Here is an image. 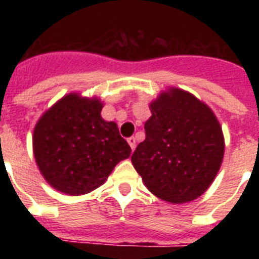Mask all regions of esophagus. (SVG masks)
<instances>
[{
  "label": "esophagus",
  "mask_w": 259,
  "mask_h": 259,
  "mask_svg": "<svg viewBox=\"0 0 259 259\" xmlns=\"http://www.w3.org/2000/svg\"><path fill=\"white\" fill-rule=\"evenodd\" d=\"M127 141H128V144H130V146H131V149L135 150V148H136V139L132 136V137H130Z\"/></svg>",
  "instance_id": "34e87169"
}]
</instances>
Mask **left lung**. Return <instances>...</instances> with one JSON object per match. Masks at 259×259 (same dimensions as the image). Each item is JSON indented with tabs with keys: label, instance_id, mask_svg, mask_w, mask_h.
I'll return each mask as SVG.
<instances>
[{
	"label": "left lung",
	"instance_id": "1",
	"mask_svg": "<svg viewBox=\"0 0 259 259\" xmlns=\"http://www.w3.org/2000/svg\"><path fill=\"white\" fill-rule=\"evenodd\" d=\"M145 140L131 161L154 196L170 203L193 201L221 168L224 136L218 118L192 93L170 87L149 105Z\"/></svg>",
	"mask_w": 259,
	"mask_h": 259
}]
</instances>
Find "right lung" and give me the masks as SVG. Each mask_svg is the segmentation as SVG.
Here are the masks:
<instances>
[{
	"mask_svg": "<svg viewBox=\"0 0 259 259\" xmlns=\"http://www.w3.org/2000/svg\"><path fill=\"white\" fill-rule=\"evenodd\" d=\"M102 107L98 97L72 92L36 123L32 136L36 164L56 191L68 196L95 191L131 154L116 123L102 119Z\"/></svg>",
	"mask_w": 259,
	"mask_h": 259,
	"instance_id": "1",
	"label": "right lung"
}]
</instances>
